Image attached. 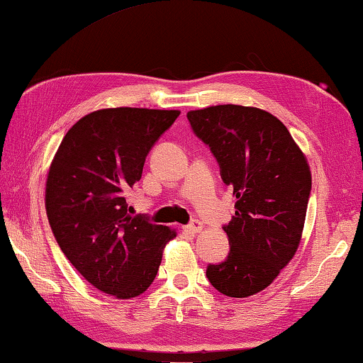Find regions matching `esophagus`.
<instances>
[{"label": "esophagus", "mask_w": 363, "mask_h": 363, "mask_svg": "<svg viewBox=\"0 0 363 363\" xmlns=\"http://www.w3.org/2000/svg\"><path fill=\"white\" fill-rule=\"evenodd\" d=\"M185 228H186L188 231H191V233H199V231L204 228V225L201 223L199 220H191V222H189V223L186 225Z\"/></svg>", "instance_id": "1"}]
</instances>
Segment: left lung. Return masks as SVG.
I'll use <instances>...</instances> for the list:
<instances>
[{
	"label": "left lung",
	"instance_id": "1",
	"mask_svg": "<svg viewBox=\"0 0 363 363\" xmlns=\"http://www.w3.org/2000/svg\"><path fill=\"white\" fill-rule=\"evenodd\" d=\"M193 132L211 147L233 189L235 216L223 230L230 252L206 275L230 298L265 289L294 257L306 222L312 175L304 152L270 112L220 104L189 111Z\"/></svg>",
	"mask_w": 363,
	"mask_h": 363
}]
</instances>
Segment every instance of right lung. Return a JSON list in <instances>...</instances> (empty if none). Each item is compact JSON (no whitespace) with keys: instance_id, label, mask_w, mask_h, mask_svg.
Instances as JSON below:
<instances>
[{"instance_id":"add662e5","label":"right lung","mask_w":363,"mask_h":363,"mask_svg":"<svg viewBox=\"0 0 363 363\" xmlns=\"http://www.w3.org/2000/svg\"><path fill=\"white\" fill-rule=\"evenodd\" d=\"M180 111L101 109L82 117L57 147L45 206L59 247L94 288L136 298L157 275L175 230L130 216L127 196L147 152Z\"/></svg>"}]
</instances>
